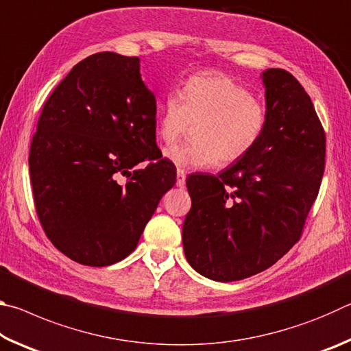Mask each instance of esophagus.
<instances>
[{"mask_svg": "<svg viewBox=\"0 0 351 351\" xmlns=\"http://www.w3.org/2000/svg\"><path fill=\"white\" fill-rule=\"evenodd\" d=\"M184 184H186V171L181 170V169H178L176 170V186L178 187H182Z\"/></svg>", "mask_w": 351, "mask_h": 351, "instance_id": "obj_1", "label": "esophagus"}]
</instances>
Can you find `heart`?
I'll return each mask as SVG.
<instances>
[{
	"label": "heart",
	"instance_id": "b5f03b06",
	"mask_svg": "<svg viewBox=\"0 0 351 351\" xmlns=\"http://www.w3.org/2000/svg\"><path fill=\"white\" fill-rule=\"evenodd\" d=\"M266 106L229 75H192L180 93L170 91L161 105L159 136L173 144L193 125L192 142L170 147L165 158L181 170L239 162L265 133Z\"/></svg>",
	"mask_w": 351,
	"mask_h": 351
}]
</instances>
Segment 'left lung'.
<instances>
[{"label":"left lung","mask_w":351,"mask_h":351,"mask_svg":"<svg viewBox=\"0 0 351 351\" xmlns=\"http://www.w3.org/2000/svg\"><path fill=\"white\" fill-rule=\"evenodd\" d=\"M268 123L258 144L213 175L187 178L192 209L184 254L210 280L268 269L300 239L325 169V133L304 86L288 71L261 73Z\"/></svg>","instance_id":"8db88e82"}]
</instances>
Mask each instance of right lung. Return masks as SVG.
Masks as SVG:
<instances>
[{
	"mask_svg": "<svg viewBox=\"0 0 351 351\" xmlns=\"http://www.w3.org/2000/svg\"><path fill=\"white\" fill-rule=\"evenodd\" d=\"M147 158L155 162L135 169ZM29 171L40 223L58 251L96 268L134 251L176 182L156 145V99L138 57L97 52L69 71L41 111Z\"/></svg>",
	"mask_w": 351,
	"mask_h": 351,
	"instance_id": "obj_1",
	"label": "right lung"
}]
</instances>
